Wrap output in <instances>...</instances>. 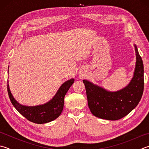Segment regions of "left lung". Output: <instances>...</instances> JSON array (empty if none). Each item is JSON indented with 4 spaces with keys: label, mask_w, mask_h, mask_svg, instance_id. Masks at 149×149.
<instances>
[{
    "label": "left lung",
    "mask_w": 149,
    "mask_h": 149,
    "mask_svg": "<svg viewBox=\"0 0 149 149\" xmlns=\"http://www.w3.org/2000/svg\"><path fill=\"white\" fill-rule=\"evenodd\" d=\"M136 55L134 76L123 89L110 92L83 80L86 92L88 107L95 117L107 120H118L135 109L140 101L144 88L143 64L134 45Z\"/></svg>",
    "instance_id": "obj_1"
}]
</instances>
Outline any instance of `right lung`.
Listing matches in <instances>:
<instances>
[{"instance_id": "1", "label": "right lung", "mask_w": 149, "mask_h": 149, "mask_svg": "<svg viewBox=\"0 0 149 149\" xmlns=\"http://www.w3.org/2000/svg\"><path fill=\"white\" fill-rule=\"evenodd\" d=\"M74 79H71L64 83L60 86L56 94L52 100L41 105L28 107L19 104L11 94L8 81V92L13 107L20 114L31 122L37 124L46 123L57 118L63 111L64 99L72 84Z\"/></svg>"}]
</instances>
